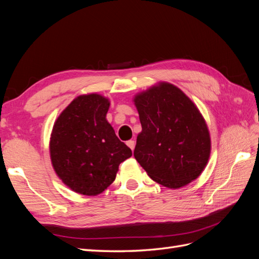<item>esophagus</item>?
<instances>
[{
  "instance_id": "esophagus-1",
  "label": "esophagus",
  "mask_w": 259,
  "mask_h": 259,
  "mask_svg": "<svg viewBox=\"0 0 259 259\" xmlns=\"http://www.w3.org/2000/svg\"><path fill=\"white\" fill-rule=\"evenodd\" d=\"M126 145L132 149V151L135 149V142H134V140H128V142L126 143Z\"/></svg>"
}]
</instances>
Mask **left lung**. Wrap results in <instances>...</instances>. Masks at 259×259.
I'll use <instances>...</instances> for the list:
<instances>
[{"label": "left lung", "instance_id": "1", "mask_svg": "<svg viewBox=\"0 0 259 259\" xmlns=\"http://www.w3.org/2000/svg\"><path fill=\"white\" fill-rule=\"evenodd\" d=\"M142 123L134 156L151 179L177 189L206 166L210 138L199 109L175 85L160 83L135 96Z\"/></svg>", "mask_w": 259, "mask_h": 259}]
</instances>
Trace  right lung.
Returning a JSON list of instances; mask_svg holds the SVG:
<instances>
[{
  "mask_svg": "<svg viewBox=\"0 0 259 259\" xmlns=\"http://www.w3.org/2000/svg\"><path fill=\"white\" fill-rule=\"evenodd\" d=\"M110 103L98 94L73 99L54 124L50 142L53 167L70 189L97 195L115 179L120 164L132 156L106 115Z\"/></svg>",
  "mask_w": 259,
  "mask_h": 259,
  "instance_id": "add662e5",
  "label": "right lung"
}]
</instances>
